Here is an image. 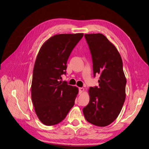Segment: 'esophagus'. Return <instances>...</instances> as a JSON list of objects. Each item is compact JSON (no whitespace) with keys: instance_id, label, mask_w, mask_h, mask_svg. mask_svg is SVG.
<instances>
[{"instance_id":"esophagus-1","label":"esophagus","mask_w":149,"mask_h":149,"mask_svg":"<svg viewBox=\"0 0 149 149\" xmlns=\"http://www.w3.org/2000/svg\"><path fill=\"white\" fill-rule=\"evenodd\" d=\"M84 88H82V87H80V88H79V94H81V93H82V92H84Z\"/></svg>"}]
</instances>
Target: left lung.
<instances>
[{"label": "left lung", "mask_w": 149, "mask_h": 149, "mask_svg": "<svg viewBox=\"0 0 149 149\" xmlns=\"http://www.w3.org/2000/svg\"><path fill=\"white\" fill-rule=\"evenodd\" d=\"M92 55L94 77L99 75V86L89 89L90 102L84 108L86 120L104 127L117 118L126 98V79L121 57L106 36L101 33L85 34Z\"/></svg>", "instance_id": "8db88e82"}]
</instances>
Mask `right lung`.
<instances>
[{"mask_svg": "<svg viewBox=\"0 0 149 149\" xmlns=\"http://www.w3.org/2000/svg\"><path fill=\"white\" fill-rule=\"evenodd\" d=\"M83 33L51 37L38 52L33 72L31 99L37 116L46 126L64 120L73 107L78 88L59 81L65 75L67 62Z\"/></svg>", "mask_w": 149, "mask_h": 149, "instance_id": "add662e5", "label": "right lung"}]
</instances>
